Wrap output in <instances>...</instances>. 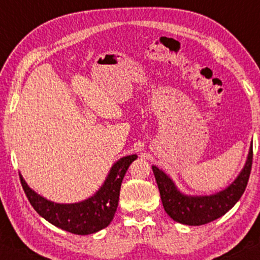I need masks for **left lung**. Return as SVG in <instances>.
Segmentation results:
<instances>
[{
    "instance_id": "left-lung-1",
    "label": "left lung",
    "mask_w": 260,
    "mask_h": 260,
    "mask_svg": "<svg viewBox=\"0 0 260 260\" xmlns=\"http://www.w3.org/2000/svg\"><path fill=\"white\" fill-rule=\"evenodd\" d=\"M252 159L253 145L250 144L246 164L235 180L218 192L199 196L184 193L169 175L152 165L165 212L174 221L187 226H201L222 217L243 195L252 169Z\"/></svg>"
}]
</instances>
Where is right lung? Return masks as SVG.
<instances>
[{"instance_id":"right-lung-1","label":"right lung","mask_w":260,"mask_h":260,"mask_svg":"<svg viewBox=\"0 0 260 260\" xmlns=\"http://www.w3.org/2000/svg\"><path fill=\"white\" fill-rule=\"evenodd\" d=\"M137 158V154H132L118 159L101 187L90 198L74 204H59L43 198L28 186L21 174L19 176L30 205L43 218L67 232L86 236L106 228L115 217L122 180Z\"/></svg>"}]
</instances>
